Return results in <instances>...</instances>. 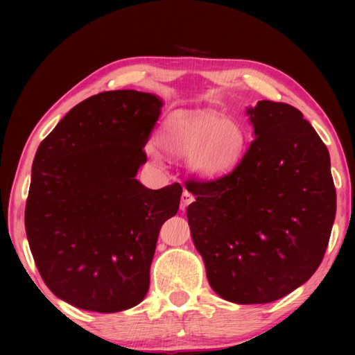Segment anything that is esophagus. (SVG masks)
<instances>
[{
    "label": "esophagus",
    "mask_w": 355,
    "mask_h": 355,
    "mask_svg": "<svg viewBox=\"0 0 355 355\" xmlns=\"http://www.w3.org/2000/svg\"><path fill=\"white\" fill-rule=\"evenodd\" d=\"M193 200H195L193 195H192L189 191H186V189H184V191H183V195H182V201H180V209H182V210H186V209H187V206L192 205Z\"/></svg>",
    "instance_id": "1"
}]
</instances>
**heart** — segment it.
I'll return each instance as SVG.
<instances>
[{"instance_id": "obj_1", "label": "heart", "mask_w": 355, "mask_h": 355, "mask_svg": "<svg viewBox=\"0 0 355 355\" xmlns=\"http://www.w3.org/2000/svg\"><path fill=\"white\" fill-rule=\"evenodd\" d=\"M157 143L171 157L191 158V169L200 178L216 180L235 168L244 149V132L218 112L175 111L164 119ZM149 155L158 160L155 150Z\"/></svg>"}]
</instances>
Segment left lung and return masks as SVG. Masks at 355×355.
Instances as JSON below:
<instances>
[{"instance_id":"8db88e82","label":"left lung","mask_w":355,"mask_h":355,"mask_svg":"<svg viewBox=\"0 0 355 355\" xmlns=\"http://www.w3.org/2000/svg\"><path fill=\"white\" fill-rule=\"evenodd\" d=\"M254 139L215 182L192 180L187 223L214 291L268 304L318 270L336 218L329 153L302 112L259 101L247 108Z\"/></svg>"}]
</instances>
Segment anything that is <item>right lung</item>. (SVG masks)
I'll return each mask as SVG.
<instances>
[{
    "mask_svg": "<svg viewBox=\"0 0 355 355\" xmlns=\"http://www.w3.org/2000/svg\"><path fill=\"white\" fill-rule=\"evenodd\" d=\"M162 107L135 89L99 93L71 108L36 150L26 233L45 285L67 304L117 313L146 296L158 233L183 192L135 178Z\"/></svg>",
    "mask_w": 355,
    "mask_h": 355,
    "instance_id": "1",
    "label": "right lung"
}]
</instances>
